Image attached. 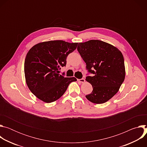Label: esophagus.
Masks as SVG:
<instances>
[{
	"label": "esophagus",
	"mask_w": 147,
	"mask_h": 147,
	"mask_svg": "<svg viewBox=\"0 0 147 147\" xmlns=\"http://www.w3.org/2000/svg\"><path fill=\"white\" fill-rule=\"evenodd\" d=\"M77 81H79V82H81V83H84V82H85L86 80H85L84 78H81V79H78Z\"/></svg>",
	"instance_id": "obj_1"
}]
</instances>
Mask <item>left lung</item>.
<instances>
[{
	"instance_id": "obj_1",
	"label": "left lung",
	"mask_w": 147,
	"mask_h": 147,
	"mask_svg": "<svg viewBox=\"0 0 147 147\" xmlns=\"http://www.w3.org/2000/svg\"><path fill=\"white\" fill-rule=\"evenodd\" d=\"M77 51L92 76L86 80L93 90L86 96L90 102L101 104L111 99L119 91L125 78L124 57L115 47L99 40L79 43Z\"/></svg>"
}]
</instances>
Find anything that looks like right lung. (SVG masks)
I'll return each instance as SVG.
<instances>
[{
  "mask_svg": "<svg viewBox=\"0 0 147 147\" xmlns=\"http://www.w3.org/2000/svg\"><path fill=\"white\" fill-rule=\"evenodd\" d=\"M78 43L62 40L43 42L32 47L24 61L27 85L38 99L47 103L60 98L75 77L59 74L60 67L66 65V58L77 47Z\"/></svg>",
  "mask_w": 147,
  "mask_h": 147,
  "instance_id": "right-lung-1",
  "label": "right lung"
}]
</instances>
